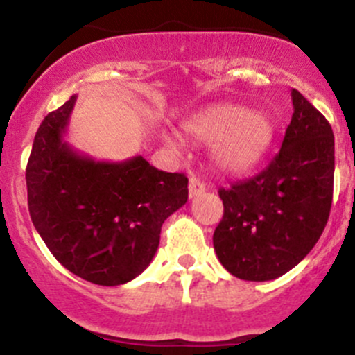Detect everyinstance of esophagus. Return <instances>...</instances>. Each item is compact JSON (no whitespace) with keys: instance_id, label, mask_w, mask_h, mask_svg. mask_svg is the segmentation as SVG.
Masks as SVG:
<instances>
[{"instance_id":"obj_1","label":"esophagus","mask_w":355,"mask_h":355,"mask_svg":"<svg viewBox=\"0 0 355 355\" xmlns=\"http://www.w3.org/2000/svg\"><path fill=\"white\" fill-rule=\"evenodd\" d=\"M205 191H206V185L202 184L201 180H198V178L194 177L189 180V198H198V196L202 194Z\"/></svg>"}]
</instances>
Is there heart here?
Listing matches in <instances>:
<instances>
[{
	"label": "heart",
	"mask_w": 355,
	"mask_h": 355,
	"mask_svg": "<svg viewBox=\"0 0 355 355\" xmlns=\"http://www.w3.org/2000/svg\"><path fill=\"white\" fill-rule=\"evenodd\" d=\"M192 140L211 144L209 163L218 173L243 177L269 153L276 135L272 118L239 104H216L184 123Z\"/></svg>",
	"instance_id": "b5f03b06"
}]
</instances>
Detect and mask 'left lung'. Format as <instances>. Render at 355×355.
Wrapping results in <instances>:
<instances>
[{
	"instance_id": "left-lung-1",
	"label": "left lung",
	"mask_w": 355,
	"mask_h": 355,
	"mask_svg": "<svg viewBox=\"0 0 355 355\" xmlns=\"http://www.w3.org/2000/svg\"><path fill=\"white\" fill-rule=\"evenodd\" d=\"M293 116L283 146L257 177L220 189L213 234L220 263L244 281H272L300 263L328 222L335 137L324 116L291 90Z\"/></svg>"
}]
</instances>
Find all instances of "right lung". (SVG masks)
I'll list each match as a JSON object with an SVG mask.
<instances>
[{"instance_id":"add662e5","label":"right lung","mask_w":355,"mask_h":355,"mask_svg":"<svg viewBox=\"0 0 355 355\" xmlns=\"http://www.w3.org/2000/svg\"><path fill=\"white\" fill-rule=\"evenodd\" d=\"M76 95L37 128L26 170L37 234L76 276L101 286L135 279L153 261L161 225L187 202V177L142 156L95 161L64 139Z\"/></svg>"}]
</instances>
